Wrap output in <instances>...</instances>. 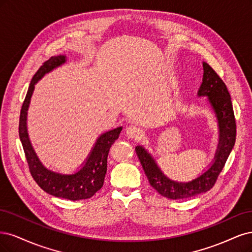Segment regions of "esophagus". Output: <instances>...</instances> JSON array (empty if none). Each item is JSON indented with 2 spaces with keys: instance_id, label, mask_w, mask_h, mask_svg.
Instances as JSON below:
<instances>
[{
  "instance_id": "1",
  "label": "esophagus",
  "mask_w": 252,
  "mask_h": 252,
  "mask_svg": "<svg viewBox=\"0 0 252 252\" xmlns=\"http://www.w3.org/2000/svg\"><path fill=\"white\" fill-rule=\"evenodd\" d=\"M143 134L142 128H140L139 126H129L126 128V135L129 138H135V139H138V138H140Z\"/></svg>"
}]
</instances>
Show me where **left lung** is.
<instances>
[{"mask_svg":"<svg viewBox=\"0 0 252 252\" xmlns=\"http://www.w3.org/2000/svg\"><path fill=\"white\" fill-rule=\"evenodd\" d=\"M203 69H204L203 83L198 95L208 96V101L216 112L219 127H220V142H219L216 159L212 167L190 182H175L162 174L155 160L147 151L140 145L136 147L137 156L141 162L150 184L161 196L168 199L178 200L191 198L212 189L235 142L237 124H235L230 94L222 78L208 63H203Z\"/></svg>","mask_w":252,"mask_h":252,"instance_id":"8db88e82","label":"left lung"}]
</instances>
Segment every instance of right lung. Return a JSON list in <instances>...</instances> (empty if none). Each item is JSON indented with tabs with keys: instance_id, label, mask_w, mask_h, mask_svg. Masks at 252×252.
Segmentation results:
<instances>
[{
	"instance_id": "add662e5",
	"label": "right lung",
	"mask_w": 252,
	"mask_h": 252,
	"mask_svg": "<svg viewBox=\"0 0 252 252\" xmlns=\"http://www.w3.org/2000/svg\"><path fill=\"white\" fill-rule=\"evenodd\" d=\"M66 62V56H52L45 62L32 77L28 88L25 100L23 102L20 123L19 135L23 145L24 153L27 159L30 174L40 189L54 197L68 199L71 201L84 200L93 197L103 185L104 176L107 174V160L112 144L118 139L123 127H117L102 134L97 139L95 147L89 156L84 167L73 175H61L48 170L40 163L35 153L31 147L27 133V111L30 103L32 92L37 80L46 73L61 66Z\"/></svg>"
}]
</instances>
